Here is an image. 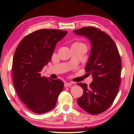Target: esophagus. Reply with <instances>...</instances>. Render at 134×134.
Here are the masks:
<instances>
[{"mask_svg":"<svg viewBox=\"0 0 134 134\" xmlns=\"http://www.w3.org/2000/svg\"><path fill=\"white\" fill-rule=\"evenodd\" d=\"M71 83H69V82H65V87H70L71 86Z\"/></svg>","mask_w":134,"mask_h":134,"instance_id":"34e87169","label":"esophagus"}]
</instances>
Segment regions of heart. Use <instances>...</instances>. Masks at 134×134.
<instances>
[{"label": "heart", "mask_w": 134, "mask_h": 134, "mask_svg": "<svg viewBox=\"0 0 134 134\" xmlns=\"http://www.w3.org/2000/svg\"><path fill=\"white\" fill-rule=\"evenodd\" d=\"M81 44V43H74V44Z\"/></svg>", "instance_id": "1"}]
</instances>
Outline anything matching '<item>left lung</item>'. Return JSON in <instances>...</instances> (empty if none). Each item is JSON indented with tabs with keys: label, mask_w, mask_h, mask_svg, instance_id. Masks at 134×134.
<instances>
[{
	"label": "left lung",
	"mask_w": 134,
	"mask_h": 134,
	"mask_svg": "<svg viewBox=\"0 0 134 134\" xmlns=\"http://www.w3.org/2000/svg\"><path fill=\"white\" fill-rule=\"evenodd\" d=\"M73 32L88 38L91 46L85 70L91 74L93 82L89 87L86 83H77L83 90L77 104L90 114H100L110 107L118 94L121 71L118 50L110 36L93 27Z\"/></svg>",
	"instance_id": "8db88e82"
}]
</instances>
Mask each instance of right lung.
Segmentation results:
<instances>
[{"label": "right lung", "instance_id": "add662e5", "mask_svg": "<svg viewBox=\"0 0 134 134\" xmlns=\"http://www.w3.org/2000/svg\"><path fill=\"white\" fill-rule=\"evenodd\" d=\"M66 31L41 29L25 36L13 60V80L16 93L29 110L36 113L51 110L63 90L61 80L42 77L41 71L51 60L57 43Z\"/></svg>", "mask_w": 134, "mask_h": 134}]
</instances>
